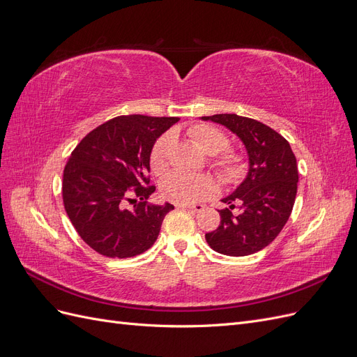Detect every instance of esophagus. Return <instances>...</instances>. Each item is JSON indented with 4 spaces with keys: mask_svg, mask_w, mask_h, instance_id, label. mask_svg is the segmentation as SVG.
I'll return each instance as SVG.
<instances>
[{
    "mask_svg": "<svg viewBox=\"0 0 357 357\" xmlns=\"http://www.w3.org/2000/svg\"><path fill=\"white\" fill-rule=\"evenodd\" d=\"M178 208H183V210H188V211H193V213H199L204 210V205L201 204H195V205H177Z\"/></svg>",
    "mask_w": 357,
    "mask_h": 357,
    "instance_id": "esophagus-1",
    "label": "esophagus"
}]
</instances>
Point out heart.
<instances>
[{
	"mask_svg": "<svg viewBox=\"0 0 357 357\" xmlns=\"http://www.w3.org/2000/svg\"><path fill=\"white\" fill-rule=\"evenodd\" d=\"M189 137L205 153L214 155L211 165L222 180L235 185L244 178L247 172L245 159L235 152H225L229 147V138L219 128L211 125H197L189 129ZM174 137L167 132L160 135L150 150V167L155 174H160L168 167L169 150ZM219 186L210 176H192L174 171L160 181V195L164 199L178 205H192L215 195Z\"/></svg>",
	"mask_w": 357,
	"mask_h": 357,
	"instance_id": "1",
	"label": "heart"
}]
</instances>
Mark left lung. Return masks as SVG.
Listing matches in <instances>:
<instances>
[{
    "label": "left lung",
    "mask_w": 357,
    "mask_h": 357,
    "mask_svg": "<svg viewBox=\"0 0 357 357\" xmlns=\"http://www.w3.org/2000/svg\"><path fill=\"white\" fill-rule=\"evenodd\" d=\"M241 138L248 153V174L220 210V225L205 234L214 252L247 256L262 250L282 232L298 190V164L287 139L273 128L236 114L204 116ZM236 208L237 211L233 210Z\"/></svg>",
    "instance_id": "8db88e82"
}]
</instances>
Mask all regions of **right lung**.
Returning <instances> with one entry per match:
<instances>
[{"label":"right lung","mask_w":357,"mask_h":357,"mask_svg":"<svg viewBox=\"0 0 357 357\" xmlns=\"http://www.w3.org/2000/svg\"><path fill=\"white\" fill-rule=\"evenodd\" d=\"M178 117L119 116L77 144L62 180V199L80 238L107 257L142 255L174 205H149L150 150ZM132 204V208L128 205Z\"/></svg>","instance_id":"obj_1"}]
</instances>
